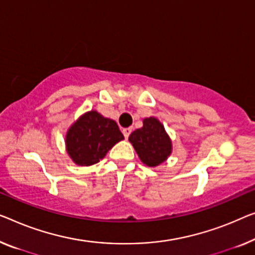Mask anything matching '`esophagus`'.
Masks as SVG:
<instances>
[{
  "instance_id": "esophagus-1",
  "label": "esophagus",
  "mask_w": 255,
  "mask_h": 255,
  "mask_svg": "<svg viewBox=\"0 0 255 255\" xmlns=\"http://www.w3.org/2000/svg\"><path fill=\"white\" fill-rule=\"evenodd\" d=\"M123 132H124L125 138H128V137H129V135H130V132H131V128H130V127H128V128H124V129H123Z\"/></svg>"
}]
</instances>
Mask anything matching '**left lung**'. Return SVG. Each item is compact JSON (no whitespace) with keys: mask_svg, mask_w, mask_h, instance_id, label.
<instances>
[{"mask_svg":"<svg viewBox=\"0 0 255 255\" xmlns=\"http://www.w3.org/2000/svg\"><path fill=\"white\" fill-rule=\"evenodd\" d=\"M129 140L140 160L150 167L160 165L172 152V142L155 118L144 119L143 127L132 131Z\"/></svg>","mask_w":255,"mask_h":255,"instance_id":"1","label":"left lung"}]
</instances>
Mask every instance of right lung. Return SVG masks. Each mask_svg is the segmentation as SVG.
<instances>
[{
  "label": "right lung",
  "instance_id": "obj_1",
  "mask_svg": "<svg viewBox=\"0 0 255 255\" xmlns=\"http://www.w3.org/2000/svg\"><path fill=\"white\" fill-rule=\"evenodd\" d=\"M121 139L124 135L116 121L102 117L96 111H90L68 129L66 146L75 164L90 166L103 159Z\"/></svg>",
  "mask_w": 255,
  "mask_h": 255
}]
</instances>
